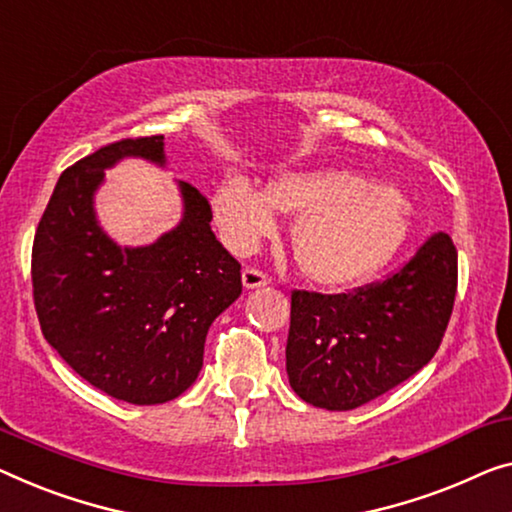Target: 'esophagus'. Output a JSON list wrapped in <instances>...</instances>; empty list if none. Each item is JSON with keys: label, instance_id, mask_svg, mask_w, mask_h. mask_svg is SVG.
<instances>
[{"label": "esophagus", "instance_id": "esophagus-1", "mask_svg": "<svg viewBox=\"0 0 512 512\" xmlns=\"http://www.w3.org/2000/svg\"><path fill=\"white\" fill-rule=\"evenodd\" d=\"M241 282H243V287H246V289H259V287L269 285V278H266L264 273L257 271V269H243Z\"/></svg>", "mask_w": 512, "mask_h": 512}]
</instances>
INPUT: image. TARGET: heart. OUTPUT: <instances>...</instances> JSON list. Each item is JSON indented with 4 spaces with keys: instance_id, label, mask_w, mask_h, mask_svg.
<instances>
[{
    "instance_id": "heart-1",
    "label": "heart",
    "mask_w": 512,
    "mask_h": 512,
    "mask_svg": "<svg viewBox=\"0 0 512 512\" xmlns=\"http://www.w3.org/2000/svg\"><path fill=\"white\" fill-rule=\"evenodd\" d=\"M296 216L294 262L317 285L347 289L384 269L407 243L414 218L398 190L347 172L282 174L259 193L225 177L211 195V216L232 253L246 255L276 230V213Z\"/></svg>"
}]
</instances>
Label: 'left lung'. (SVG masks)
I'll return each instance as SVG.
<instances>
[{
  "instance_id": "8db88e82",
  "label": "left lung",
  "mask_w": 512,
  "mask_h": 512,
  "mask_svg": "<svg viewBox=\"0 0 512 512\" xmlns=\"http://www.w3.org/2000/svg\"><path fill=\"white\" fill-rule=\"evenodd\" d=\"M457 292V250L444 232L402 271L354 294H292L289 386L312 407L349 411L432 361Z\"/></svg>"
}]
</instances>
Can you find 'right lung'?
Here are the masks:
<instances>
[{"label":"right lung","mask_w":512,"mask_h":512,"mask_svg":"<svg viewBox=\"0 0 512 512\" xmlns=\"http://www.w3.org/2000/svg\"><path fill=\"white\" fill-rule=\"evenodd\" d=\"M126 158L165 170L163 135L108 144L59 177L34 236V303L45 340L82 379L117 400L163 404L200 375L209 326L241 296V264L186 181L172 230L147 246L114 241L96 193Z\"/></svg>","instance_id":"1"}]
</instances>
